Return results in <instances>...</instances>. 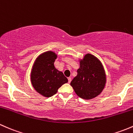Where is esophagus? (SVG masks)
Returning a JSON list of instances; mask_svg holds the SVG:
<instances>
[{
    "label": "esophagus",
    "mask_w": 133,
    "mask_h": 133,
    "mask_svg": "<svg viewBox=\"0 0 133 133\" xmlns=\"http://www.w3.org/2000/svg\"><path fill=\"white\" fill-rule=\"evenodd\" d=\"M68 83H70L71 81H72V78H71V77H68Z\"/></svg>",
    "instance_id": "1"
}]
</instances>
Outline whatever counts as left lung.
I'll return each instance as SVG.
<instances>
[{
	"label": "left lung",
	"instance_id": "left-lung-1",
	"mask_svg": "<svg viewBox=\"0 0 133 133\" xmlns=\"http://www.w3.org/2000/svg\"><path fill=\"white\" fill-rule=\"evenodd\" d=\"M77 75L71 81L70 85L79 97L91 99L98 96L104 88L106 76L101 61L90 54L80 60Z\"/></svg>",
	"mask_w": 133,
	"mask_h": 133
}]
</instances>
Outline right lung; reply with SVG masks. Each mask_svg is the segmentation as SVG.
<instances>
[{
    "label": "right lung",
    "instance_id": "obj_1",
    "mask_svg": "<svg viewBox=\"0 0 133 133\" xmlns=\"http://www.w3.org/2000/svg\"><path fill=\"white\" fill-rule=\"evenodd\" d=\"M57 54L54 52H45L37 57L31 70L32 87L37 92L45 97L54 95L59 88L68 83L63 73L54 66Z\"/></svg>",
    "mask_w": 133,
    "mask_h": 133
}]
</instances>
